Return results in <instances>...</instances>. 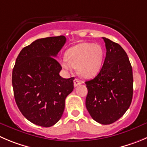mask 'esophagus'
Returning a JSON list of instances; mask_svg holds the SVG:
<instances>
[{
	"label": "esophagus",
	"instance_id": "obj_1",
	"mask_svg": "<svg viewBox=\"0 0 147 147\" xmlns=\"http://www.w3.org/2000/svg\"><path fill=\"white\" fill-rule=\"evenodd\" d=\"M81 84H82V82H81L79 79H75L74 81V85L75 87L79 86V85Z\"/></svg>",
	"mask_w": 147,
	"mask_h": 147
}]
</instances>
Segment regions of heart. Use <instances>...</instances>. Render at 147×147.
I'll use <instances>...</instances> for the list:
<instances>
[{
  "label": "heart",
  "mask_w": 147,
  "mask_h": 147,
  "mask_svg": "<svg viewBox=\"0 0 147 147\" xmlns=\"http://www.w3.org/2000/svg\"><path fill=\"white\" fill-rule=\"evenodd\" d=\"M103 58L104 50L100 45L84 42L68 49L61 63L65 70L71 71L74 67L81 76L91 79L100 71Z\"/></svg>",
  "instance_id": "heart-1"
}]
</instances>
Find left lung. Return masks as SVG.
Here are the masks:
<instances>
[{
  "label": "left lung",
  "mask_w": 147,
  "mask_h": 147,
  "mask_svg": "<svg viewBox=\"0 0 147 147\" xmlns=\"http://www.w3.org/2000/svg\"><path fill=\"white\" fill-rule=\"evenodd\" d=\"M106 57L97 76L86 82V107L99 123L111 124L123 116L133 97V71L125 50L118 43L102 37Z\"/></svg>",
  "instance_id": "1"
}]
</instances>
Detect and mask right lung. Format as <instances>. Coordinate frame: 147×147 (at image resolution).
Masks as SVG:
<instances>
[{
    "mask_svg": "<svg viewBox=\"0 0 147 147\" xmlns=\"http://www.w3.org/2000/svg\"><path fill=\"white\" fill-rule=\"evenodd\" d=\"M66 42L64 36L38 39L24 47L12 72L15 101L24 116L43 127L55 125L62 116L74 79L59 75L55 57Z\"/></svg>",
    "mask_w": 147,
    "mask_h": 147,
    "instance_id": "add662e5",
    "label": "right lung"
}]
</instances>
